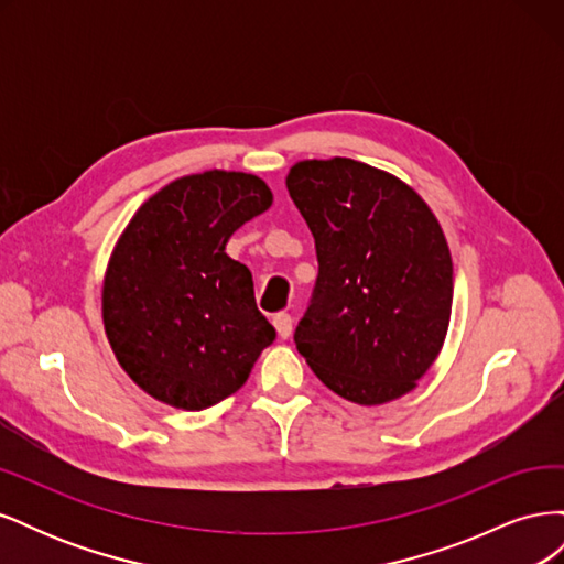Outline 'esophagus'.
I'll return each instance as SVG.
<instances>
[{"mask_svg":"<svg viewBox=\"0 0 564 564\" xmlns=\"http://www.w3.org/2000/svg\"><path fill=\"white\" fill-rule=\"evenodd\" d=\"M272 324H275V329L280 334V338H289L292 336V329H294V319L289 313H278L275 317H272Z\"/></svg>","mask_w":564,"mask_h":564,"instance_id":"esophagus-1","label":"esophagus"}]
</instances>
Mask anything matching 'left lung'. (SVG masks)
I'll return each instance as SVG.
<instances>
[{
  "instance_id": "8db88e82",
  "label": "left lung",
  "mask_w": 564,
  "mask_h": 564,
  "mask_svg": "<svg viewBox=\"0 0 564 564\" xmlns=\"http://www.w3.org/2000/svg\"><path fill=\"white\" fill-rule=\"evenodd\" d=\"M286 191L319 265L299 352L350 402L402 398L435 362L452 315L454 265L435 214L400 178L348 158L294 164Z\"/></svg>"
}]
</instances>
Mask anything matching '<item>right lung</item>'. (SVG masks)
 Listing matches in <instances>:
<instances>
[{
    "label": "right lung",
    "instance_id": "add662e5",
    "mask_svg": "<svg viewBox=\"0 0 564 564\" xmlns=\"http://www.w3.org/2000/svg\"><path fill=\"white\" fill-rule=\"evenodd\" d=\"M272 204L242 172L176 178L133 214L104 280V324L117 362L148 395L199 412L240 390L275 327L230 235Z\"/></svg>",
    "mask_w": 564,
    "mask_h": 564
}]
</instances>
